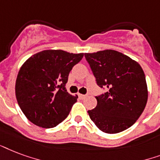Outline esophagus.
Masks as SVG:
<instances>
[{"mask_svg": "<svg viewBox=\"0 0 160 160\" xmlns=\"http://www.w3.org/2000/svg\"><path fill=\"white\" fill-rule=\"evenodd\" d=\"M78 96H79V98H81V99H83V98H85L87 97V95H84V94H80V93L78 94Z\"/></svg>", "mask_w": 160, "mask_h": 160, "instance_id": "esophagus-1", "label": "esophagus"}]
</instances>
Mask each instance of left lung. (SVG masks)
<instances>
[{"mask_svg":"<svg viewBox=\"0 0 160 160\" xmlns=\"http://www.w3.org/2000/svg\"><path fill=\"white\" fill-rule=\"evenodd\" d=\"M97 84L108 91L96 96L97 106L89 117L100 130L117 133L140 117L148 100L145 75L129 57L114 50L84 54Z\"/></svg>","mask_w":160,"mask_h":160,"instance_id":"8db88e82","label":"left lung"}]
</instances>
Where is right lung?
Segmentation results:
<instances>
[{
    "mask_svg": "<svg viewBox=\"0 0 160 160\" xmlns=\"http://www.w3.org/2000/svg\"><path fill=\"white\" fill-rule=\"evenodd\" d=\"M83 53L45 50L28 58L20 69L16 81V97L29 121L51 128L65 119L78 96L68 92L69 72Z\"/></svg>",
    "mask_w": 160,
    "mask_h": 160,
    "instance_id": "obj_1",
    "label": "right lung"
}]
</instances>
